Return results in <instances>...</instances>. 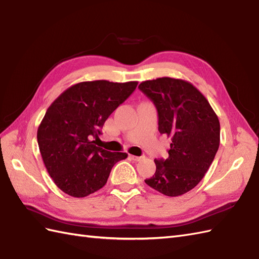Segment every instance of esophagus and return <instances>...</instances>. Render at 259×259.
Listing matches in <instances>:
<instances>
[{
  "instance_id": "1",
  "label": "esophagus",
  "mask_w": 259,
  "mask_h": 259,
  "mask_svg": "<svg viewBox=\"0 0 259 259\" xmlns=\"http://www.w3.org/2000/svg\"><path fill=\"white\" fill-rule=\"evenodd\" d=\"M130 158L134 161H140V160L144 159V155H141V157H137V155H130Z\"/></svg>"
}]
</instances>
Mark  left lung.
<instances>
[{
	"mask_svg": "<svg viewBox=\"0 0 259 259\" xmlns=\"http://www.w3.org/2000/svg\"><path fill=\"white\" fill-rule=\"evenodd\" d=\"M139 89L158 110L159 131L171 137L169 158L154 160V176L144 180L166 196L194 189L211 166L220 147V121L207 99L191 82L162 77Z\"/></svg>",
	"mask_w": 259,
	"mask_h": 259,
	"instance_id": "1",
	"label": "left lung"
}]
</instances>
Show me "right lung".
I'll return each mask as SVG.
<instances>
[{
	"mask_svg": "<svg viewBox=\"0 0 259 259\" xmlns=\"http://www.w3.org/2000/svg\"><path fill=\"white\" fill-rule=\"evenodd\" d=\"M138 81H82L59 95L48 107L37 130L46 170L59 189L85 197L107 183L112 166L128 157L95 144V138Z\"/></svg>",
	"mask_w": 259,
	"mask_h": 259,
	"instance_id": "add662e5",
	"label": "right lung"
}]
</instances>
